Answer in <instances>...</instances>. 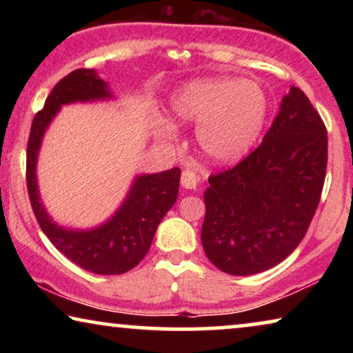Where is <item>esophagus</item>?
Returning <instances> with one entry per match:
<instances>
[{
    "label": "esophagus",
    "mask_w": 353,
    "mask_h": 353,
    "mask_svg": "<svg viewBox=\"0 0 353 353\" xmlns=\"http://www.w3.org/2000/svg\"><path fill=\"white\" fill-rule=\"evenodd\" d=\"M197 181H199V178H197L194 170H191V168L183 170V173H181V186L183 188H186V190H196Z\"/></svg>",
    "instance_id": "1"
}]
</instances>
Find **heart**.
<instances>
[{
	"label": "heart",
	"mask_w": 353,
	"mask_h": 353,
	"mask_svg": "<svg viewBox=\"0 0 353 353\" xmlns=\"http://www.w3.org/2000/svg\"><path fill=\"white\" fill-rule=\"evenodd\" d=\"M172 110L181 122L197 123V143L212 161L234 162L262 133L268 94L255 80H197L173 96Z\"/></svg>",
	"instance_id": "b5f03b06"
}]
</instances>
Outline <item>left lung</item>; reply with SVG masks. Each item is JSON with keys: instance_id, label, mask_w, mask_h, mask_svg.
Masks as SVG:
<instances>
[{"instance_id": "left-lung-1", "label": "left lung", "mask_w": 353, "mask_h": 353, "mask_svg": "<svg viewBox=\"0 0 353 353\" xmlns=\"http://www.w3.org/2000/svg\"><path fill=\"white\" fill-rule=\"evenodd\" d=\"M326 163L325 122L305 93L292 86L260 146L209 176L201 231L207 259L234 276L283 262L307 234Z\"/></svg>"}]
</instances>
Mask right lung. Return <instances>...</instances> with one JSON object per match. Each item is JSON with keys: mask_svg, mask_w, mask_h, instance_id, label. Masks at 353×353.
Instances as JSON below:
<instances>
[{"mask_svg": "<svg viewBox=\"0 0 353 353\" xmlns=\"http://www.w3.org/2000/svg\"><path fill=\"white\" fill-rule=\"evenodd\" d=\"M108 85L93 69H77L56 83L40 112L35 114L27 143V191L33 214L43 233L70 262L96 274H122L148 254L163 215L175 204L181 170L141 175L130 194L108 223L88 231H72L57 226L40 202L37 186V156L45 130L62 104L110 98Z\"/></svg>", "mask_w": 353, "mask_h": 353, "instance_id": "add662e5", "label": "right lung"}]
</instances>
